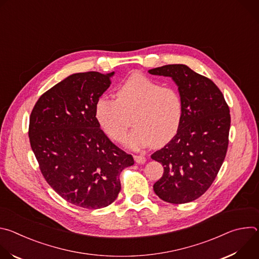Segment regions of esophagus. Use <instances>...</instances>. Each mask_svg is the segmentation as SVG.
I'll use <instances>...</instances> for the list:
<instances>
[{
    "instance_id": "1",
    "label": "esophagus",
    "mask_w": 259,
    "mask_h": 259,
    "mask_svg": "<svg viewBox=\"0 0 259 259\" xmlns=\"http://www.w3.org/2000/svg\"><path fill=\"white\" fill-rule=\"evenodd\" d=\"M134 160H135V162L138 163V164H143V163H145V161H146L145 157L142 156V155H135V156H134Z\"/></svg>"
}]
</instances>
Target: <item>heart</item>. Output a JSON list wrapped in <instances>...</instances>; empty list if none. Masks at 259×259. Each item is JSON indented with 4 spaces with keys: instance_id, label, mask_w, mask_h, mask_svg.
Here are the masks:
<instances>
[{
    "instance_id": "heart-1",
    "label": "heart",
    "mask_w": 259,
    "mask_h": 259,
    "mask_svg": "<svg viewBox=\"0 0 259 259\" xmlns=\"http://www.w3.org/2000/svg\"><path fill=\"white\" fill-rule=\"evenodd\" d=\"M183 106L179 92L170 86L135 73L117 89L116 99L101 95L94 106L95 118L115 141L125 137L132 118L134 130L125 143L131 149L154 144L161 146L177 133L182 119Z\"/></svg>"
}]
</instances>
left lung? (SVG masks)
Returning a JSON list of instances; mask_svg holds the SVG:
<instances>
[{
  "label": "left lung",
  "mask_w": 259,
  "mask_h": 259,
  "mask_svg": "<svg viewBox=\"0 0 259 259\" xmlns=\"http://www.w3.org/2000/svg\"><path fill=\"white\" fill-rule=\"evenodd\" d=\"M149 72L171 77L178 86L183 106L176 135L151 156L164 167L154 191L165 202L189 203L211 187L225 161L231 127L230 107L210 79L187 65L168 64Z\"/></svg>",
  "instance_id": "1"
}]
</instances>
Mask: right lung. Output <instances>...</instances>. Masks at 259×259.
Here are the masks:
<instances>
[{"label": "right lung", "instance_id": "obj_1", "mask_svg": "<svg viewBox=\"0 0 259 259\" xmlns=\"http://www.w3.org/2000/svg\"><path fill=\"white\" fill-rule=\"evenodd\" d=\"M113 75L73 73L41 95L29 118V142L44 178L65 201L86 209L112 204L121 191V172L134 164L94 114Z\"/></svg>", "mask_w": 259, "mask_h": 259}]
</instances>
